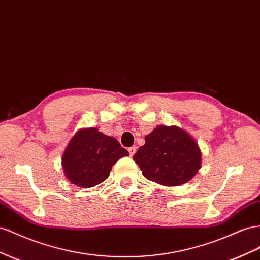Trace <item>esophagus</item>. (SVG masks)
<instances>
[{
	"mask_svg": "<svg viewBox=\"0 0 260 260\" xmlns=\"http://www.w3.org/2000/svg\"><path fill=\"white\" fill-rule=\"evenodd\" d=\"M128 151H129L130 156H133L136 154V152H137V147L136 146H131V147H129Z\"/></svg>",
	"mask_w": 260,
	"mask_h": 260,
	"instance_id": "34e87169",
	"label": "esophagus"
}]
</instances>
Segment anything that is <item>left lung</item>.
Listing matches in <instances>:
<instances>
[{
	"label": "left lung",
	"instance_id": "1",
	"mask_svg": "<svg viewBox=\"0 0 260 260\" xmlns=\"http://www.w3.org/2000/svg\"><path fill=\"white\" fill-rule=\"evenodd\" d=\"M133 159L146 179L164 186H178L197 174L201 152L186 131L176 125H158L145 137V144Z\"/></svg>",
	"mask_w": 260,
	"mask_h": 260
}]
</instances>
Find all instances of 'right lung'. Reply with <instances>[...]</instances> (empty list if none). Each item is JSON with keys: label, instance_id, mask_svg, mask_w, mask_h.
I'll return each mask as SVG.
<instances>
[{"label": "right lung", "instance_id": "obj_1", "mask_svg": "<svg viewBox=\"0 0 260 260\" xmlns=\"http://www.w3.org/2000/svg\"><path fill=\"white\" fill-rule=\"evenodd\" d=\"M128 155L115 138L88 128L75 133L63 153L62 166L72 184L89 188L106 180L113 165Z\"/></svg>", "mask_w": 260, "mask_h": 260}]
</instances>
